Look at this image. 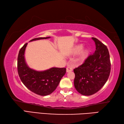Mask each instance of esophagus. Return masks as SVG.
<instances>
[{
    "label": "esophagus",
    "mask_w": 124,
    "mask_h": 124,
    "mask_svg": "<svg viewBox=\"0 0 124 124\" xmlns=\"http://www.w3.org/2000/svg\"><path fill=\"white\" fill-rule=\"evenodd\" d=\"M72 70V68L71 67H68L67 68V72H70V71H71Z\"/></svg>",
    "instance_id": "1"
}]
</instances>
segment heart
<instances>
[{"instance_id":"heart-1","label":"heart","mask_w":124,"mask_h":124,"mask_svg":"<svg viewBox=\"0 0 124 124\" xmlns=\"http://www.w3.org/2000/svg\"><path fill=\"white\" fill-rule=\"evenodd\" d=\"M83 45H79L76 46L75 47V48L73 49V54L78 53L79 52L81 51V49H83ZM88 54V49H85V50H84V51L81 53L80 56L78 58V60H84L87 56Z\"/></svg>"}]
</instances>
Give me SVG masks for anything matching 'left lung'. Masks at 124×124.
<instances>
[{"mask_svg": "<svg viewBox=\"0 0 124 124\" xmlns=\"http://www.w3.org/2000/svg\"><path fill=\"white\" fill-rule=\"evenodd\" d=\"M92 39L95 43L96 51L82 64L73 69L75 88L86 96L96 93L104 85L111 71L108 49L96 38Z\"/></svg>", "mask_w": 124, "mask_h": 124, "instance_id": "8db88e82", "label": "left lung"}]
</instances>
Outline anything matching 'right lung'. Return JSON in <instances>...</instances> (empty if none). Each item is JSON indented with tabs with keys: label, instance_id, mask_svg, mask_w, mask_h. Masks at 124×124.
<instances>
[{
	"label": "right lung",
	"instance_id": "1",
	"mask_svg": "<svg viewBox=\"0 0 124 124\" xmlns=\"http://www.w3.org/2000/svg\"><path fill=\"white\" fill-rule=\"evenodd\" d=\"M48 37L34 38L30 41L47 39ZM28 43L20 49L17 57V72L21 80L29 90L37 94L46 96L53 93L59 85L65 72L66 68H52L44 71H36L25 63L24 54Z\"/></svg>",
	"mask_w": 124,
	"mask_h": 124
}]
</instances>
